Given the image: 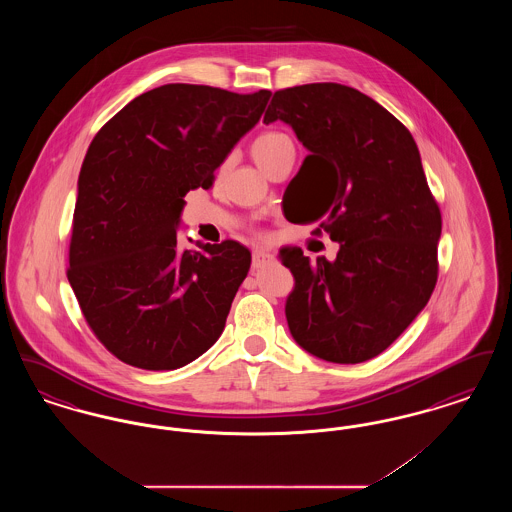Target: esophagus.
<instances>
[{
  "mask_svg": "<svg viewBox=\"0 0 512 512\" xmlns=\"http://www.w3.org/2000/svg\"><path fill=\"white\" fill-rule=\"evenodd\" d=\"M270 261H272V255L267 251H253V261H251L253 268L265 267Z\"/></svg>",
  "mask_w": 512,
  "mask_h": 512,
  "instance_id": "esophagus-1",
  "label": "esophagus"
}]
</instances>
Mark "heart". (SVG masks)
<instances>
[{"mask_svg":"<svg viewBox=\"0 0 512 512\" xmlns=\"http://www.w3.org/2000/svg\"><path fill=\"white\" fill-rule=\"evenodd\" d=\"M292 144L290 138L282 132H276V130H268L259 134L253 144H251V153H253V159L267 171L268 165L274 161V157L284 149V147Z\"/></svg>","mask_w":512,"mask_h":512,"instance_id":"b5f03b06","label":"heart"}]
</instances>
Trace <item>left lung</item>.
I'll use <instances>...</instances> for the list:
<instances>
[{
	"label": "left lung",
	"instance_id": "8db88e82",
	"mask_svg": "<svg viewBox=\"0 0 512 512\" xmlns=\"http://www.w3.org/2000/svg\"><path fill=\"white\" fill-rule=\"evenodd\" d=\"M278 119L309 149L301 169L317 184L299 222L322 219L340 242L332 263L282 251L295 278L290 332L318 359L363 363L405 332L436 288L438 201L407 126L359 90L336 82L278 90L265 122Z\"/></svg>",
	"mask_w": 512,
	"mask_h": 512
}]
</instances>
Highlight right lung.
Returning <instances> with one entry per match:
<instances>
[{"label":"right lung","mask_w":512,"mask_h":512,"mask_svg":"<svg viewBox=\"0 0 512 512\" xmlns=\"http://www.w3.org/2000/svg\"><path fill=\"white\" fill-rule=\"evenodd\" d=\"M270 92L165 84L132 99L88 147L74 205L67 278L109 353L144 370H174L219 340L251 267L234 240L180 249L184 195L251 130Z\"/></svg>","instance_id":"add662e5"}]
</instances>
